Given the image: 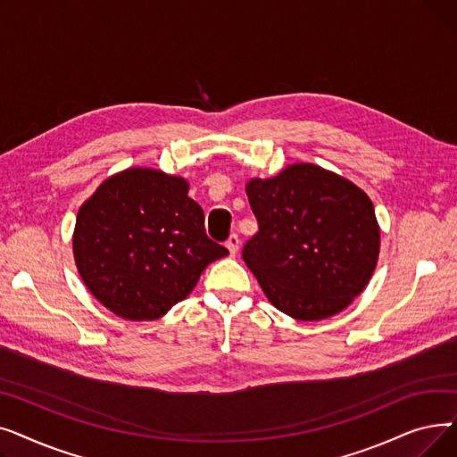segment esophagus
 <instances>
[{
  "instance_id": "obj_1",
  "label": "esophagus",
  "mask_w": 457,
  "mask_h": 457,
  "mask_svg": "<svg viewBox=\"0 0 457 457\" xmlns=\"http://www.w3.org/2000/svg\"><path fill=\"white\" fill-rule=\"evenodd\" d=\"M238 246H241V238H238V235H237V233H231V235H229V238L226 241V248L229 250V253H231V255H235V253H237V250H238Z\"/></svg>"
}]
</instances>
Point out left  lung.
Here are the masks:
<instances>
[{"label":"left lung","mask_w":457,"mask_h":457,"mask_svg":"<svg viewBox=\"0 0 457 457\" xmlns=\"http://www.w3.org/2000/svg\"><path fill=\"white\" fill-rule=\"evenodd\" d=\"M257 233L243 259L272 305L322 320L361 293L379 253L374 205L361 188L315 164H293L246 187Z\"/></svg>","instance_id":"8db88e82"}]
</instances>
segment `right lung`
<instances>
[{
    "label": "right lung",
    "mask_w": 457,
    "mask_h": 457,
    "mask_svg": "<svg viewBox=\"0 0 457 457\" xmlns=\"http://www.w3.org/2000/svg\"><path fill=\"white\" fill-rule=\"evenodd\" d=\"M226 253L207 237L188 183L159 170L131 168L109 178L78 212V270L88 291L128 320L162 317Z\"/></svg>",
    "instance_id": "right-lung-1"
}]
</instances>
